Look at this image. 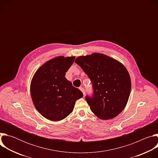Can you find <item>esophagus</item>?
<instances>
[{
    "label": "esophagus",
    "instance_id": "1",
    "mask_svg": "<svg viewBox=\"0 0 158 158\" xmlns=\"http://www.w3.org/2000/svg\"><path fill=\"white\" fill-rule=\"evenodd\" d=\"M79 89H80L81 91L82 92V93H83L84 96H85V90H84V89L83 87H80Z\"/></svg>",
    "mask_w": 158,
    "mask_h": 158
}]
</instances>
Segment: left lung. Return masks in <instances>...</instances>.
Listing matches in <instances>:
<instances>
[{
	"instance_id": "8db88e82",
	"label": "left lung",
	"mask_w": 158,
	"mask_h": 158,
	"mask_svg": "<svg viewBox=\"0 0 158 158\" xmlns=\"http://www.w3.org/2000/svg\"><path fill=\"white\" fill-rule=\"evenodd\" d=\"M75 62L93 84V97H85L91 111L103 120L119 114L127 104L131 89V78L126 67L101 53L79 56Z\"/></svg>"
}]
</instances>
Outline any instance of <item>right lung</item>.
I'll use <instances>...</instances> for the list:
<instances>
[{"label": "right lung", "instance_id": "1", "mask_svg": "<svg viewBox=\"0 0 158 158\" xmlns=\"http://www.w3.org/2000/svg\"><path fill=\"white\" fill-rule=\"evenodd\" d=\"M74 56L56 57L42 64L35 73L30 86L33 104L46 119L59 121L68 116L82 93L65 77Z\"/></svg>", "mask_w": 158, "mask_h": 158}]
</instances>
